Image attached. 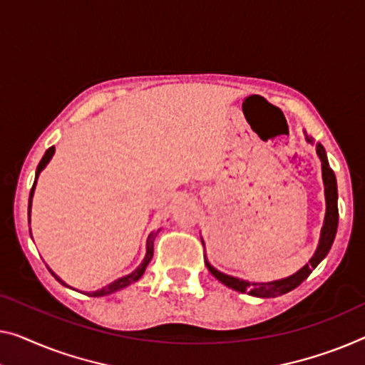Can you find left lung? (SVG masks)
<instances>
[{
    "label": "left lung",
    "instance_id": "obj_1",
    "mask_svg": "<svg viewBox=\"0 0 365 365\" xmlns=\"http://www.w3.org/2000/svg\"><path fill=\"white\" fill-rule=\"evenodd\" d=\"M307 140L309 144H313V139H309L307 135ZM317 154L322 160V175H323V183H324V200H326V213H324V222L322 227V232H319V242L312 259L308 260L307 264L303 265L300 270H297L295 274L284 277V279L277 280H269V282H249L242 280L239 277H232L227 274H222L213 265L208 262L206 259V267L216 277L221 284L226 287L232 288L239 293H247L251 297L257 298H275L280 295H285V293L295 290V288L302 284L303 280L308 279V275L318 267L319 262L328 255L331 246H333L336 231H338V183H336V175L334 172L331 170L328 157H326V150L322 144H317Z\"/></svg>",
    "mask_w": 365,
    "mask_h": 365
}]
</instances>
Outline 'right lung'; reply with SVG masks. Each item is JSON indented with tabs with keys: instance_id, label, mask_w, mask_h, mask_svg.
Returning <instances> with one entry per match:
<instances>
[{
	"instance_id": "right-lung-1",
	"label": "right lung",
	"mask_w": 365,
	"mask_h": 365,
	"mask_svg": "<svg viewBox=\"0 0 365 365\" xmlns=\"http://www.w3.org/2000/svg\"><path fill=\"white\" fill-rule=\"evenodd\" d=\"M53 152H56V148L47 149V150H46V154H43V157H42V160L39 162V165H37V170H36V180H34V185H32V188H31V195H29V208H27V215H29V222H31V206H32V197H34V190H36L37 178H39L41 172L43 170V168L47 167L48 162H51V159L53 157ZM29 231H31V230H29ZM159 231H160V230L152 231L150 235H149V237H148V242H145V255H144L143 262H140V264L138 265V269H134V270L130 272V274H128V275L119 277V279L113 280L111 284H108V285H105V287H101L100 290L83 292L85 295H88V297H105V295H110V293H114V292H118V290H123V288H126L128 285L134 284V282H138V280L140 279V277H143V274L145 272V269H148V265H149V262H150L152 255H154V239H155V236H157V235H159ZM48 270H51V269H48ZM51 274H52L53 277H56V279H57L58 282H61L62 285L68 287V288H72L70 285L65 284V282L61 279V277H57L56 274H53L52 270H51ZM73 290H75V288H73Z\"/></svg>"
}]
</instances>
